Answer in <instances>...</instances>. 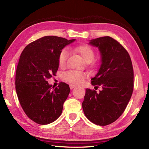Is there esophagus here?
Listing matches in <instances>:
<instances>
[{
  "label": "esophagus",
  "instance_id": "34e87169",
  "mask_svg": "<svg viewBox=\"0 0 149 149\" xmlns=\"http://www.w3.org/2000/svg\"><path fill=\"white\" fill-rule=\"evenodd\" d=\"M75 87V85H74V84H70V89H73V88H74Z\"/></svg>",
  "mask_w": 149,
  "mask_h": 149
}]
</instances>
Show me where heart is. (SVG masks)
<instances>
[{"mask_svg": "<svg viewBox=\"0 0 149 149\" xmlns=\"http://www.w3.org/2000/svg\"><path fill=\"white\" fill-rule=\"evenodd\" d=\"M74 51L79 54L86 63H93L95 54L94 50L90 46L88 45L78 46L74 49ZM68 55L69 54L68 50L66 49H63L60 52L58 57V63L59 66L63 67L65 66ZM94 65L95 63H92L93 66ZM63 77L65 81L69 82V83L77 84L83 82L84 78L86 77V75L83 74V73L77 72H67L63 74Z\"/></svg>", "mask_w": 149, "mask_h": 149, "instance_id": "1", "label": "heart"}]
</instances>
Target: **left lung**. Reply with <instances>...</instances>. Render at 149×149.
<instances>
[{
    "label": "left lung",
    "instance_id": "obj_1",
    "mask_svg": "<svg viewBox=\"0 0 149 149\" xmlns=\"http://www.w3.org/2000/svg\"><path fill=\"white\" fill-rule=\"evenodd\" d=\"M89 44L99 49L101 56L100 68L91 83L93 86H102V90L97 93L86 89L82 106L90 121L107 125L122 115L131 99L133 68L127 50L112 38H98L91 40Z\"/></svg>",
    "mask_w": 149,
    "mask_h": 149
}]
</instances>
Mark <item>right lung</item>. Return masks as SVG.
Masks as SVG:
<instances>
[{
    "instance_id": "obj_1",
    "label": "right lung",
    "mask_w": 149,
    "mask_h": 149,
    "mask_svg": "<svg viewBox=\"0 0 149 149\" xmlns=\"http://www.w3.org/2000/svg\"><path fill=\"white\" fill-rule=\"evenodd\" d=\"M75 40L44 36L29 43L21 54L16 71V91L25 113L38 124L54 122L62 113L70 91L69 85L60 83L52 87L47 79L58 71L60 52Z\"/></svg>"
}]
</instances>
